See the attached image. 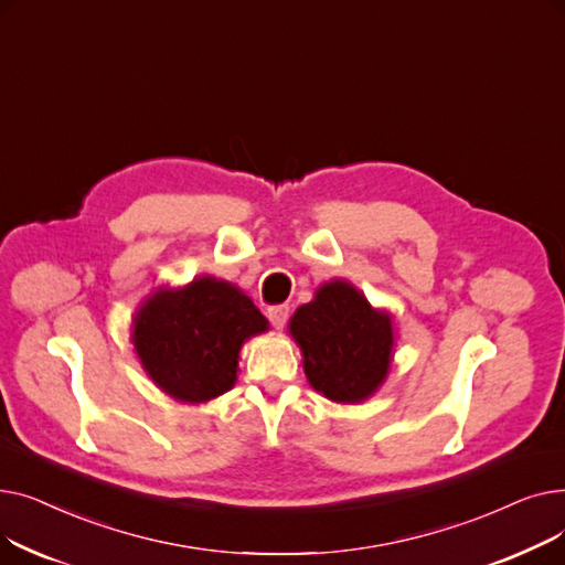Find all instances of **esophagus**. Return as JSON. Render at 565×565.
<instances>
[{"label": "esophagus", "mask_w": 565, "mask_h": 565, "mask_svg": "<svg viewBox=\"0 0 565 565\" xmlns=\"http://www.w3.org/2000/svg\"><path fill=\"white\" fill-rule=\"evenodd\" d=\"M288 316H290V307L288 305H275L267 309V318H270V322L275 324L277 330H281L284 324L288 322Z\"/></svg>", "instance_id": "esophagus-1"}]
</instances>
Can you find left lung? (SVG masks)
<instances>
[{
    "label": "left lung",
    "mask_w": 565,
    "mask_h": 565,
    "mask_svg": "<svg viewBox=\"0 0 565 565\" xmlns=\"http://www.w3.org/2000/svg\"><path fill=\"white\" fill-rule=\"evenodd\" d=\"M288 332L305 354L311 387L334 403H362L390 373L394 328L387 311L369 305L343 279L322 284L316 298L292 313Z\"/></svg>",
    "instance_id": "obj_1"
}]
</instances>
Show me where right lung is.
I'll return each mask as SVG.
<instances>
[{
  "instance_id": "add662e5",
  "label": "right lung",
  "mask_w": 565,
  "mask_h": 565,
  "mask_svg": "<svg viewBox=\"0 0 565 565\" xmlns=\"http://www.w3.org/2000/svg\"><path fill=\"white\" fill-rule=\"evenodd\" d=\"M267 318L228 281L196 277L185 288H160L132 320L137 358L158 387L181 403H205L235 384L237 354Z\"/></svg>"
}]
</instances>
